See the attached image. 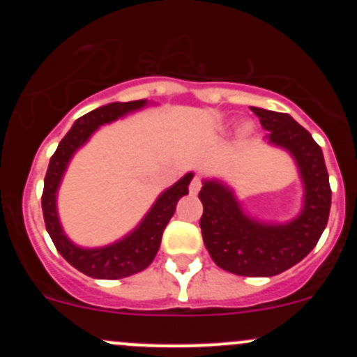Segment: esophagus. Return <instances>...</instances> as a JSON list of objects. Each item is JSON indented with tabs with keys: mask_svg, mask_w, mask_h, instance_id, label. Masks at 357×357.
Segmentation results:
<instances>
[{
	"mask_svg": "<svg viewBox=\"0 0 357 357\" xmlns=\"http://www.w3.org/2000/svg\"><path fill=\"white\" fill-rule=\"evenodd\" d=\"M200 188H202V183H200V178L199 176H193V179H192V183H190V193H192V195H197V193L200 192Z\"/></svg>",
	"mask_w": 357,
	"mask_h": 357,
	"instance_id": "esophagus-1",
	"label": "esophagus"
}]
</instances>
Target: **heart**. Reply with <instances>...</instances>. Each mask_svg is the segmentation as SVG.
Masks as SVG:
<instances>
[{"instance_id":"obj_1","label":"heart","mask_w":357,"mask_h":357,"mask_svg":"<svg viewBox=\"0 0 357 357\" xmlns=\"http://www.w3.org/2000/svg\"><path fill=\"white\" fill-rule=\"evenodd\" d=\"M248 131H250V128H248V126H243V128H242V135H247Z\"/></svg>"}]
</instances>
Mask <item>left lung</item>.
<instances>
[{
  "mask_svg": "<svg viewBox=\"0 0 357 357\" xmlns=\"http://www.w3.org/2000/svg\"><path fill=\"white\" fill-rule=\"evenodd\" d=\"M268 131L266 142L287 150L304 185L302 208L289 222L248 215L235 192L219 179H204L199 199L202 236L212 261L238 276H275L301 262L328 222L332 190L318 143L289 114L250 107Z\"/></svg>",
  "mask_w": 357,
  "mask_h": 357,
  "instance_id": "obj_1",
  "label": "left lung"
}]
</instances>
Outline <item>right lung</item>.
I'll list each match as a JSON object with an SVG mask.
<instances>
[{
    "instance_id": "obj_1",
    "label": "right lung",
    "mask_w": 357,
    "mask_h": 357,
    "mask_svg": "<svg viewBox=\"0 0 357 357\" xmlns=\"http://www.w3.org/2000/svg\"><path fill=\"white\" fill-rule=\"evenodd\" d=\"M146 105H149L146 100L126 103L115 102L88 112L74 122L70 131L60 142L56 152L50 158L41 199L46 231L68 264L91 278L121 280L149 268L160 247L162 233L174 215L176 204L181 197L188 195V185L193 179V172L185 174L178 183L162 192L139 225L110 245L95 248L79 247L63 231L56 208V195L70 158L91 138L100 126L110 124L131 112L142 110Z\"/></svg>"
}]
</instances>
